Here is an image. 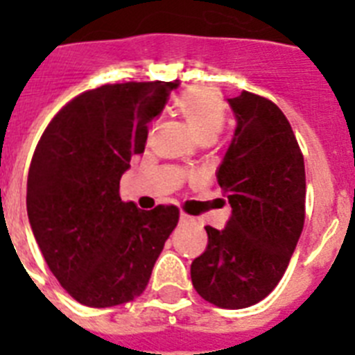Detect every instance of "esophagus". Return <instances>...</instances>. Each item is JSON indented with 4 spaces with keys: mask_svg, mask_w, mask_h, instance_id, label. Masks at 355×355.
<instances>
[{
    "mask_svg": "<svg viewBox=\"0 0 355 355\" xmlns=\"http://www.w3.org/2000/svg\"><path fill=\"white\" fill-rule=\"evenodd\" d=\"M196 222V218L190 215H187V213H181L180 215V224L181 225H188V224H193Z\"/></svg>",
    "mask_w": 355,
    "mask_h": 355,
    "instance_id": "34e87169",
    "label": "esophagus"
}]
</instances>
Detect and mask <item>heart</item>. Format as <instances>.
<instances>
[{"label": "heart", "instance_id": "heart-1", "mask_svg": "<svg viewBox=\"0 0 355 355\" xmlns=\"http://www.w3.org/2000/svg\"><path fill=\"white\" fill-rule=\"evenodd\" d=\"M178 110L199 142L215 140L225 122V106L209 87H190L178 97Z\"/></svg>", "mask_w": 355, "mask_h": 355}]
</instances>
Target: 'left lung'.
I'll return each instance as SVG.
<instances>
[{
    "label": "left lung",
    "instance_id": "8db88e82",
    "mask_svg": "<svg viewBox=\"0 0 355 355\" xmlns=\"http://www.w3.org/2000/svg\"><path fill=\"white\" fill-rule=\"evenodd\" d=\"M236 119L216 168L231 206L224 229L206 225L208 245L190 266L208 302L241 309L263 300L283 277L304 227V156L284 114L272 101L241 92L227 99Z\"/></svg>",
    "mask_w": 355,
    "mask_h": 355
}]
</instances>
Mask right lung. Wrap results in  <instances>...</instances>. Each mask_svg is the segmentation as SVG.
<instances>
[{
  "instance_id": "add662e5",
  "label": "right lung",
  "mask_w": 355,
  "mask_h": 355,
  "mask_svg": "<svg viewBox=\"0 0 355 355\" xmlns=\"http://www.w3.org/2000/svg\"><path fill=\"white\" fill-rule=\"evenodd\" d=\"M178 85L130 81L83 92L37 144L28 218L49 270L80 304L112 307L139 297L178 225L175 206L146 211L119 196L131 158L146 149L147 124Z\"/></svg>"
}]
</instances>
